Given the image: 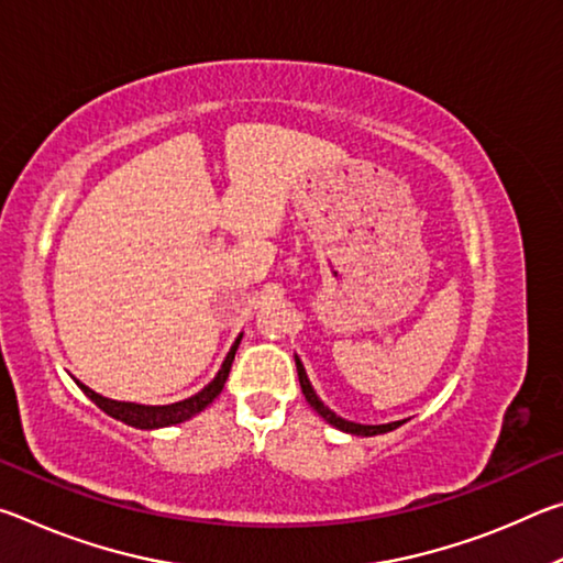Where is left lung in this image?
<instances>
[{"label": "left lung", "mask_w": 563, "mask_h": 563, "mask_svg": "<svg viewBox=\"0 0 563 563\" xmlns=\"http://www.w3.org/2000/svg\"><path fill=\"white\" fill-rule=\"evenodd\" d=\"M295 365H298V379H300V387H302L305 399H308L310 407L316 409V412H318L322 419H325V422H330L332 427H338V430L350 432V434H357V437H375V434L393 432V430H397L399 424L407 422V419H399V422H389V424H357V422H350V419L338 417L335 412H332L330 407L322 405V399L316 395V389H312L308 375H305V367H302V362L298 360V355H295Z\"/></svg>", "instance_id": "left-lung-1"}]
</instances>
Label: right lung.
Returning a JSON list of instances; mask_svg holds the SVG:
<instances>
[{
  "mask_svg": "<svg viewBox=\"0 0 563 563\" xmlns=\"http://www.w3.org/2000/svg\"><path fill=\"white\" fill-rule=\"evenodd\" d=\"M241 338L233 342L231 352H228L221 369H218V375L213 377V383H208L201 393L188 397V399H180V402L174 405H136V402H119V399H109V397H101L99 393H93L87 385H81L79 379H76V385L84 389V395H87L91 402H97L103 412L111 415L113 419H121V422H126L131 427H139V430H158V427H170V424H178V422H186L198 412H203V409L213 402V399L221 395V389L228 379V373H231V365H233V357H235V350L241 345Z\"/></svg>",
  "mask_w": 563,
  "mask_h": 563,
  "instance_id": "right-lung-1",
  "label": "right lung"
}]
</instances>
